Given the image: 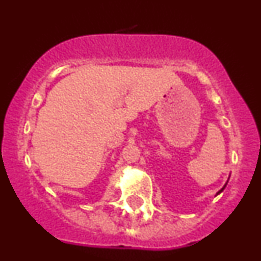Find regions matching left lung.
I'll return each mask as SVG.
<instances>
[{
  "mask_svg": "<svg viewBox=\"0 0 261 261\" xmlns=\"http://www.w3.org/2000/svg\"><path fill=\"white\" fill-rule=\"evenodd\" d=\"M224 188H226V185H224V187H223L222 189H221V190H220V191H218V193H217V195H218V194H220V193H222V191H223V189H224Z\"/></svg>",
  "mask_w": 261,
  "mask_h": 261,
  "instance_id": "1",
  "label": "left lung"
}]
</instances>
